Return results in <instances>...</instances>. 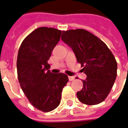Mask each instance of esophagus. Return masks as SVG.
<instances>
[{"label": "esophagus", "instance_id": "obj_1", "mask_svg": "<svg viewBox=\"0 0 128 128\" xmlns=\"http://www.w3.org/2000/svg\"><path fill=\"white\" fill-rule=\"evenodd\" d=\"M68 79L70 81H73L74 79V76H68Z\"/></svg>", "mask_w": 128, "mask_h": 128}]
</instances>
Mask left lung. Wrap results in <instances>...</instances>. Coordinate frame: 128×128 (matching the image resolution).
<instances>
[{"instance_id": "left-lung-1", "label": "left lung", "mask_w": 128, "mask_h": 128, "mask_svg": "<svg viewBox=\"0 0 128 128\" xmlns=\"http://www.w3.org/2000/svg\"><path fill=\"white\" fill-rule=\"evenodd\" d=\"M61 38L73 50L87 75L76 93L79 101L88 105L103 102L117 77V63L112 52L102 40L83 29L62 31Z\"/></svg>"}]
</instances>
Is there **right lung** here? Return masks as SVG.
<instances>
[{"label":"right lung","mask_w":128,"mask_h":128,"mask_svg":"<svg viewBox=\"0 0 128 128\" xmlns=\"http://www.w3.org/2000/svg\"><path fill=\"white\" fill-rule=\"evenodd\" d=\"M62 31L40 27L24 38L19 49L17 71L19 83L31 104L42 112L59 106L66 74L50 72L47 61L60 39Z\"/></svg>","instance_id":"add662e5"}]
</instances>
